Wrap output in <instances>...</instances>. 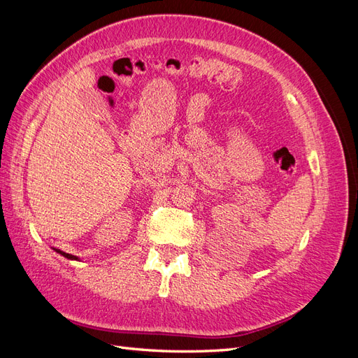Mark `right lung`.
Here are the masks:
<instances>
[{
	"label": "right lung",
	"mask_w": 358,
	"mask_h": 358,
	"mask_svg": "<svg viewBox=\"0 0 358 358\" xmlns=\"http://www.w3.org/2000/svg\"><path fill=\"white\" fill-rule=\"evenodd\" d=\"M55 251H57L58 254L64 255V257H66V258H69V259H78V257H74V255H71V254H67V252H62V251H59V249H55Z\"/></svg>",
	"instance_id": "add662e5"
}]
</instances>
